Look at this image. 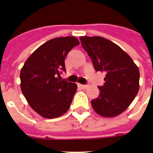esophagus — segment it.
Here are the masks:
<instances>
[{"label":"esophagus","instance_id":"34e87169","mask_svg":"<svg viewBox=\"0 0 153 153\" xmlns=\"http://www.w3.org/2000/svg\"><path fill=\"white\" fill-rule=\"evenodd\" d=\"M78 86L79 87V88H81L84 89V88H86L87 87H88V85H85V84H80V83H79V84H78Z\"/></svg>","mask_w":153,"mask_h":153}]
</instances>
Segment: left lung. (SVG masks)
Here are the masks:
<instances>
[{"mask_svg":"<svg viewBox=\"0 0 153 153\" xmlns=\"http://www.w3.org/2000/svg\"><path fill=\"white\" fill-rule=\"evenodd\" d=\"M83 49L96 71L105 74L99 96L91 101L93 110L104 117H114L127 109L138 94L139 70L131 57L111 41L102 37H80Z\"/></svg>","mask_w":153,"mask_h":153,"instance_id":"obj_1","label":"left lung"}]
</instances>
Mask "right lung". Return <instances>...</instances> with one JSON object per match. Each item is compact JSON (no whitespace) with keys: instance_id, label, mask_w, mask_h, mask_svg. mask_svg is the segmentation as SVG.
Instances as JSON below:
<instances>
[{"instance_id":"add662e5","label":"right lung","mask_w":153,"mask_h":153,"mask_svg":"<svg viewBox=\"0 0 153 153\" xmlns=\"http://www.w3.org/2000/svg\"><path fill=\"white\" fill-rule=\"evenodd\" d=\"M79 44L68 36L47 41L34 51L20 71V88L33 109L44 118H56L66 112L76 93L77 84L60 80L65 59Z\"/></svg>"}]
</instances>
